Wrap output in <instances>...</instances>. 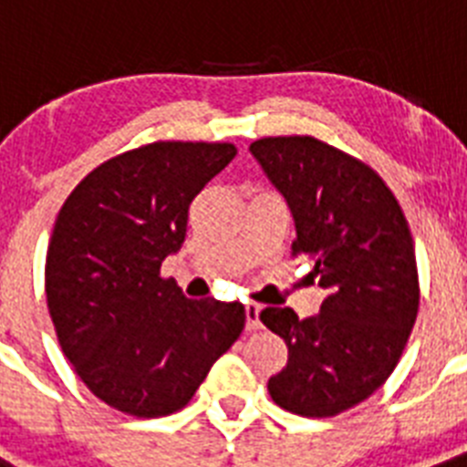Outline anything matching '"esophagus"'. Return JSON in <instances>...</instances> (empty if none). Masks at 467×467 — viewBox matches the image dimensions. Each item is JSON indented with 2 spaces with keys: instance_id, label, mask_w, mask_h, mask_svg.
<instances>
[{
  "instance_id": "1",
  "label": "esophagus",
  "mask_w": 467,
  "mask_h": 467,
  "mask_svg": "<svg viewBox=\"0 0 467 467\" xmlns=\"http://www.w3.org/2000/svg\"><path fill=\"white\" fill-rule=\"evenodd\" d=\"M246 330H258L261 327V320H258V313H261V306L258 304H246Z\"/></svg>"
}]
</instances>
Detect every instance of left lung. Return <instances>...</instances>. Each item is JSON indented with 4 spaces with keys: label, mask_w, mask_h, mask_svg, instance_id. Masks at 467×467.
<instances>
[{
    "label": "left lung",
    "mask_w": 467,
    "mask_h": 467,
    "mask_svg": "<svg viewBox=\"0 0 467 467\" xmlns=\"http://www.w3.org/2000/svg\"><path fill=\"white\" fill-rule=\"evenodd\" d=\"M249 149L287 199L292 256L327 292L313 318L287 306L258 316L289 351L268 391L289 413L332 418L385 385L409 342L420 306L409 221L378 171L318 137H261Z\"/></svg>",
    "instance_id": "left-lung-1"
}]
</instances>
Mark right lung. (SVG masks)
Masks as SVG:
<instances>
[{"instance_id": "1", "label": "right lung", "mask_w": 467, "mask_h": 467, "mask_svg": "<svg viewBox=\"0 0 467 467\" xmlns=\"http://www.w3.org/2000/svg\"><path fill=\"white\" fill-rule=\"evenodd\" d=\"M237 154L230 142H151L94 168L68 194L47 249L58 344L94 397L135 418L185 409L237 342L240 301L187 299L161 261L187 211Z\"/></svg>"}]
</instances>
